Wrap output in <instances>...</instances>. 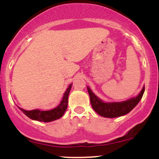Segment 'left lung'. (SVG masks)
<instances>
[{
	"label": "left lung",
	"instance_id": "1",
	"mask_svg": "<svg viewBox=\"0 0 159 159\" xmlns=\"http://www.w3.org/2000/svg\"><path fill=\"white\" fill-rule=\"evenodd\" d=\"M87 90L90 96L91 105L93 110L98 114L104 117L114 118L123 116L130 112L140 101L145 90V87H143L139 95L135 98H130L127 101L122 102L112 103L103 102L91 91L89 87H87Z\"/></svg>",
	"mask_w": 159,
	"mask_h": 159
}]
</instances>
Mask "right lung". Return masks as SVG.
<instances>
[{
    "instance_id": "1",
    "label": "right lung",
    "mask_w": 159,
    "mask_h": 159,
    "mask_svg": "<svg viewBox=\"0 0 159 159\" xmlns=\"http://www.w3.org/2000/svg\"><path fill=\"white\" fill-rule=\"evenodd\" d=\"M71 87H72V84L69 85L68 88L66 89V91L63 95V99H62L61 104L55 108L52 109V110L40 111L36 109V110L32 111H25L19 107L20 110L22 111L24 114L31 120L44 122V123H48V122H52L54 121V120L60 119L64 114L67 106H68V97Z\"/></svg>"
}]
</instances>
